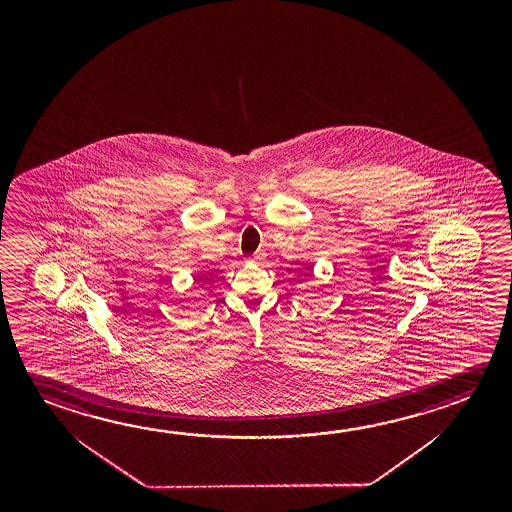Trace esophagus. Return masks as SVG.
Returning a JSON list of instances; mask_svg holds the SVG:
<instances>
[{
    "instance_id": "obj_1",
    "label": "esophagus",
    "mask_w": 512,
    "mask_h": 512,
    "mask_svg": "<svg viewBox=\"0 0 512 512\" xmlns=\"http://www.w3.org/2000/svg\"><path fill=\"white\" fill-rule=\"evenodd\" d=\"M260 259H262L260 255H255V257H253V262H260Z\"/></svg>"
}]
</instances>
